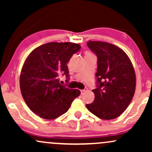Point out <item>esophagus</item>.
<instances>
[{
  "label": "esophagus",
  "instance_id": "esophagus-1",
  "mask_svg": "<svg viewBox=\"0 0 152 152\" xmlns=\"http://www.w3.org/2000/svg\"><path fill=\"white\" fill-rule=\"evenodd\" d=\"M87 91V88H84V89H83V90H81V94H83L85 93V92H86Z\"/></svg>",
  "mask_w": 152,
  "mask_h": 152
}]
</instances>
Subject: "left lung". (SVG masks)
Here are the masks:
<instances>
[{
    "mask_svg": "<svg viewBox=\"0 0 152 152\" xmlns=\"http://www.w3.org/2000/svg\"><path fill=\"white\" fill-rule=\"evenodd\" d=\"M87 46L97 56L96 85L90 112L102 119H114L128 107L134 95L136 75L126 53L111 43L91 41Z\"/></svg>",
    "mask_w": 152,
    "mask_h": 152,
    "instance_id": "left-lung-1",
    "label": "left lung"
}]
</instances>
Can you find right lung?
Here are the masks:
<instances>
[{
  "mask_svg": "<svg viewBox=\"0 0 152 152\" xmlns=\"http://www.w3.org/2000/svg\"><path fill=\"white\" fill-rule=\"evenodd\" d=\"M80 49L77 43L51 42L36 48L27 57L20 76V91L29 109L38 116L46 119L58 117L80 95L79 90L59 83L61 75L69 81L67 64Z\"/></svg>",
  "mask_w": 152,
  "mask_h": 152,
  "instance_id": "right-lung-1",
  "label": "right lung"
}]
</instances>
